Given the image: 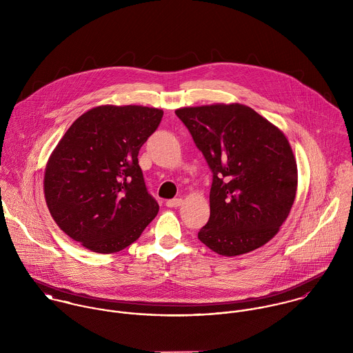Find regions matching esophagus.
<instances>
[{"mask_svg": "<svg viewBox=\"0 0 353 353\" xmlns=\"http://www.w3.org/2000/svg\"><path fill=\"white\" fill-rule=\"evenodd\" d=\"M182 203H183L182 199H172V200H168V201L165 202V205H167L168 208H178V206H181Z\"/></svg>", "mask_w": 353, "mask_h": 353, "instance_id": "1", "label": "esophagus"}]
</instances>
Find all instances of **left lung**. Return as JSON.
<instances>
[{
    "label": "left lung",
    "instance_id": "obj_1",
    "mask_svg": "<svg viewBox=\"0 0 353 353\" xmlns=\"http://www.w3.org/2000/svg\"><path fill=\"white\" fill-rule=\"evenodd\" d=\"M175 114L213 174L210 216L199 239L225 256L268 243L287 220L298 188L296 160L284 133L239 103Z\"/></svg>",
    "mask_w": 353,
    "mask_h": 353
}]
</instances>
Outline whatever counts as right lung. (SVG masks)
Instances as JSON below:
<instances>
[{"label": "right lung", "instance_id": "1", "mask_svg": "<svg viewBox=\"0 0 353 353\" xmlns=\"http://www.w3.org/2000/svg\"><path fill=\"white\" fill-rule=\"evenodd\" d=\"M163 111L99 105L79 117L51 153L45 199L57 225L91 252L136 242L159 212L139 165V151Z\"/></svg>", "mask_w": 353, "mask_h": 353}]
</instances>
